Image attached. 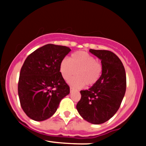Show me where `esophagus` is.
I'll list each match as a JSON object with an SVG mask.
<instances>
[{
    "instance_id": "esophagus-1",
    "label": "esophagus",
    "mask_w": 146,
    "mask_h": 146,
    "mask_svg": "<svg viewBox=\"0 0 146 146\" xmlns=\"http://www.w3.org/2000/svg\"><path fill=\"white\" fill-rule=\"evenodd\" d=\"M73 90H74V89H73V88H72V87H71V88H70V92H71V93H72V92H73Z\"/></svg>"
}]
</instances>
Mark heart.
Wrapping results in <instances>:
<instances>
[{"instance_id":"obj_1","label":"heart","mask_w":146,"mask_h":146,"mask_svg":"<svg viewBox=\"0 0 146 146\" xmlns=\"http://www.w3.org/2000/svg\"><path fill=\"white\" fill-rule=\"evenodd\" d=\"M60 71L66 81L76 73L77 76L70 80L69 84L75 88H81L85 84L93 86L98 82L103 72V65L87 52L77 51L72 53L69 60H62Z\"/></svg>"}]
</instances>
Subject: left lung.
<instances>
[{
    "label": "left lung",
    "instance_id": "1",
    "mask_svg": "<svg viewBox=\"0 0 146 146\" xmlns=\"http://www.w3.org/2000/svg\"><path fill=\"white\" fill-rule=\"evenodd\" d=\"M89 51L101 60L103 72L95 84L80 91L82 97L76 108L84 120L101 124L113 117L119 108L126 89V75L121 61L113 52Z\"/></svg>",
    "mask_w": 146,
    "mask_h": 146
}]
</instances>
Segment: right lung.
<instances>
[{"label":"right lung","mask_w":146,"mask_h":146,"mask_svg":"<svg viewBox=\"0 0 146 146\" xmlns=\"http://www.w3.org/2000/svg\"><path fill=\"white\" fill-rule=\"evenodd\" d=\"M70 48L48 44L38 48L25 60L18 81L22 108L37 121L50 118L60 101L69 94L70 88L60 71V64Z\"/></svg>","instance_id":"right-lung-1"}]
</instances>
